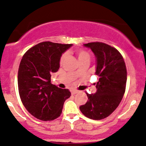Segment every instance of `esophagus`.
I'll return each mask as SVG.
<instances>
[{
	"label": "esophagus",
	"instance_id": "1",
	"mask_svg": "<svg viewBox=\"0 0 146 146\" xmlns=\"http://www.w3.org/2000/svg\"><path fill=\"white\" fill-rule=\"evenodd\" d=\"M78 90H71V95H75L76 94V93H78Z\"/></svg>",
	"mask_w": 146,
	"mask_h": 146
}]
</instances>
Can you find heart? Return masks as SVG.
Segmentation results:
<instances>
[{"instance_id": "b5f03b06", "label": "heart", "mask_w": 146, "mask_h": 146, "mask_svg": "<svg viewBox=\"0 0 146 146\" xmlns=\"http://www.w3.org/2000/svg\"><path fill=\"white\" fill-rule=\"evenodd\" d=\"M77 56H78V58L79 61H84V60H90V54L88 52L83 49H79L76 52ZM67 57V53H64L63 54V56H62L61 59H60V63H62L64 60L66 59V58Z\"/></svg>"}]
</instances>
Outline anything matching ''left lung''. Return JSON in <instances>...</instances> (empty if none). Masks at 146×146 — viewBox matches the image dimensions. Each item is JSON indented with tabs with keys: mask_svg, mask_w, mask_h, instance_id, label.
<instances>
[{
	"mask_svg": "<svg viewBox=\"0 0 146 146\" xmlns=\"http://www.w3.org/2000/svg\"><path fill=\"white\" fill-rule=\"evenodd\" d=\"M96 58L95 74L99 76L96 93L88 94V101L80 106L84 115L94 120L108 117L118 107L125 90L127 71L123 57L116 48L102 42L84 44Z\"/></svg>",
	"mask_w": 146,
	"mask_h": 146,
	"instance_id": "8db88e82",
	"label": "left lung"
}]
</instances>
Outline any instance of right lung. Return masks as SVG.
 <instances>
[{
	"mask_svg": "<svg viewBox=\"0 0 146 146\" xmlns=\"http://www.w3.org/2000/svg\"><path fill=\"white\" fill-rule=\"evenodd\" d=\"M71 46L43 42L29 48L22 58L18 73L20 97L27 111L38 119L51 121L60 117L65 100L71 96L69 90L51 82L62 55Z\"/></svg>",
	"mask_w": 146,
	"mask_h": 146,
	"instance_id": "add662e5",
	"label": "right lung"
}]
</instances>
